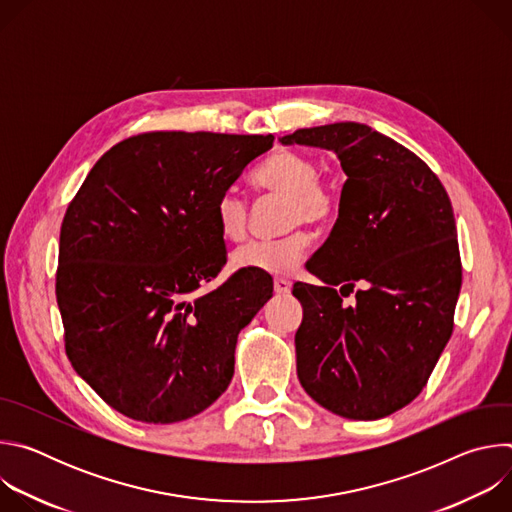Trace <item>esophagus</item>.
Here are the masks:
<instances>
[{
	"label": "esophagus",
	"instance_id": "34e87169",
	"mask_svg": "<svg viewBox=\"0 0 512 512\" xmlns=\"http://www.w3.org/2000/svg\"><path fill=\"white\" fill-rule=\"evenodd\" d=\"M273 289H275V294L285 296V294H289V291H291V281H287V279H273Z\"/></svg>",
	"mask_w": 512,
	"mask_h": 512
}]
</instances>
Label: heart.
<instances>
[{
  "label": "heart",
  "instance_id": "b5f03b06",
  "mask_svg": "<svg viewBox=\"0 0 512 512\" xmlns=\"http://www.w3.org/2000/svg\"><path fill=\"white\" fill-rule=\"evenodd\" d=\"M253 180L259 188L291 200V227H298L302 223H326L338 208V194L332 186L320 180L316 160L302 152H275L255 172ZM214 216L218 231L227 241L239 243L245 239L249 225V202L237 190H227L221 194L214 206ZM308 247L310 239L304 233H294L279 241H251L235 251L233 265L241 271L287 275L302 263Z\"/></svg>",
  "mask_w": 512,
  "mask_h": 512
}]
</instances>
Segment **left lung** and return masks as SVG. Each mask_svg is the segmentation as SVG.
<instances>
[{
  "label": "left lung",
  "instance_id": "left-lung-1",
  "mask_svg": "<svg viewBox=\"0 0 512 512\" xmlns=\"http://www.w3.org/2000/svg\"><path fill=\"white\" fill-rule=\"evenodd\" d=\"M279 141L334 152L348 176L330 237L306 265L324 285H294L304 308L298 379L340 417H387L421 393L454 330L462 263L452 202L423 160L364 123ZM356 282L357 302L344 307L337 294Z\"/></svg>",
  "mask_w": 512,
  "mask_h": 512
}]
</instances>
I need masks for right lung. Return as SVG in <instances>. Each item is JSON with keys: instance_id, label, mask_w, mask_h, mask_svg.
I'll list each match as a JSON object with an SVG mask.
<instances>
[{"instance_id": "1", "label": "right lung", "mask_w": 512, "mask_h": 512, "mask_svg": "<svg viewBox=\"0 0 512 512\" xmlns=\"http://www.w3.org/2000/svg\"><path fill=\"white\" fill-rule=\"evenodd\" d=\"M271 145V133H141L113 145L70 202L56 271L66 356L115 411L176 423L227 391L237 336L273 281L239 271L198 289L227 263L216 200Z\"/></svg>"}]
</instances>
